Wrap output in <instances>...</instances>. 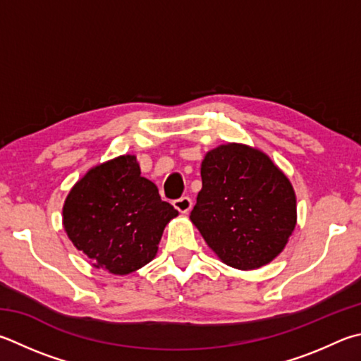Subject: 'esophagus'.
I'll list each match as a JSON object with an SVG mask.
<instances>
[{
	"instance_id": "34e87169",
	"label": "esophagus",
	"mask_w": 361,
	"mask_h": 361,
	"mask_svg": "<svg viewBox=\"0 0 361 361\" xmlns=\"http://www.w3.org/2000/svg\"><path fill=\"white\" fill-rule=\"evenodd\" d=\"M173 207L178 209L180 213H188L189 209L192 208V200L191 197H188V195H183V197L173 200Z\"/></svg>"
}]
</instances>
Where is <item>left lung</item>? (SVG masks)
Instances as JSON below:
<instances>
[{"mask_svg": "<svg viewBox=\"0 0 361 361\" xmlns=\"http://www.w3.org/2000/svg\"><path fill=\"white\" fill-rule=\"evenodd\" d=\"M191 221L224 264L252 270L283 251L297 221L290 181L259 149L228 143L207 153Z\"/></svg>", "mask_w": 361, "mask_h": 361, "instance_id": "left-lung-1", "label": "left lung"}]
</instances>
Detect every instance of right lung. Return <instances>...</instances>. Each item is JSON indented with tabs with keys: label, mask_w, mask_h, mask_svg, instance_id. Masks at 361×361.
Masks as SVG:
<instances>
[{
	"label": "right lung",
	"mask_w": 361,
	"mask_h": 361,
	"mask_svg": "<svg viewBox=\"0 0 361 361\" xmlns=\"http://www.w3.org/2000/svg\"><path fill=\"white\" fill-rule=\"evenodd\" d=\"M176 214L140 175L135 156L126 154L91 169L71 189L63 224L94 267L128 274L153 260L164 227Z\"/></svg>",
	"instance_id": "add662e5"
}]
</instances>
